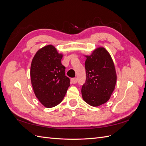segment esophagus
Listing matches in <instances>:
<instances>
[{
    "instance_id": "obj_1",
    "label": "esophagus",
    "mask_w": 146,
    "mask_h": 146,
    "mask_svg": "<svg viewBox=\"0 0 146 146\" xmlns=\"http://www.w3.org/2000/svg\"><path fill=\"white\" fill-rule=\"evenodd\" d=\"M71 82L73 84H76L77 82V78H71Z\"/></svg>"
}]
</instances>
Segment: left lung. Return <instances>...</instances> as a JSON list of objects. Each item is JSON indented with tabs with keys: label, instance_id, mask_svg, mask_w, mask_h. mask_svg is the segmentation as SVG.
I'll return each mask as SVG.
<instances>
[{
	"label": "left lung",
	"instance_id": "obj_1",
	"mask_svg": "<svg viewBox=\"0 0 146 146\" xmlns=\"http://www.w3.org/2000/svg\"><path fill=\"white\" fill-rule=\"evenodd\" d=\"M86 79L82 88L83 100L92 107H99L110 99L115 88L117 76L113 61L104 47L85 55Z\"/></svg>",
	"mask_w": 146,
	"mask_h": 146
}]
</instances>
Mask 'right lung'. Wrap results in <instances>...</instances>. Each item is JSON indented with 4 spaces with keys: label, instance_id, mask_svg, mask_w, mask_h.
Segmentation results:
<instances>
[{
    "label": "right lung",
    "instance_id": "obj_1",
    "mask_svg": "<svg viewBox=\"0 0 146 146\" xmlns=\"http://www.w3.org/2000/svg\"><path fill=\"white\" fill-rule=\"evenodd\" d=\"M59 54L51 44L39 49L30 67L31 82L34 93L46 108H52L63 100L70 86V79L65 76V67Z\"/></svg>",
    "mask_w": 146,
    "mask_h": 146
}]
</instances>
